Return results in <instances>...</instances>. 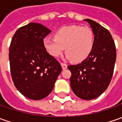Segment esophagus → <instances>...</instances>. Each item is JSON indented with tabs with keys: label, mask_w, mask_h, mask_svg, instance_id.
Returning <instances> with one entry per match:
<instances>
[{
	"label": "esophagus",
	"mask_w": 122,
	"mask_h": 122,
	"mask_svg": "<svg viewBox=\"0 0 122 122\" xmlns=\"http://www.w3.org/2000/svg\"><path fill=\"white\" fill-rule=\"evenodd\" d=\"M61 66H62V68L63 70H65L67 68V64L65 63H63V62H61Z\"/></svg>",
	"instance_id": "1"
}]
</instances>
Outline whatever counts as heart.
Masks as SVG:
<instances>
[{"mask_svg":"<svg viewBox=\"0 0 122 122\" xmlns=\"http://www.w3.org/2000/svg\"><path fill=\"white\" fill-rule=\"evenodd\" d=\"M43 43L46 50L52 56L58 57L65 47L66 58L79 62L91 54L94 36L87 26L72 25L60 28L56 32L55 38L46 37Z\"/></svg>","mask_w":122,"mask_h":122,"instance_id":"heart-1","label":"heart"}]
</instances>
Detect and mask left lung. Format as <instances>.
<instances>
[{"label":"left lung","mask_w":122,"mask_h":122,"mask_svg":"<svg viewBox=\"0 0 122 122\" xmlns=\"http://www.w3.org/2000/svg\"><path fill=\"white\" fill-rule=\"evenodd\" d=\"M92 29L94 44L91 54L76 65H69L71 86L74 94L83 100L94 99L105 91L113 76L116 48L111 33L96 21L86 19Z\"/></svg>","instance_id":"left-lung-1"}]
</instances>
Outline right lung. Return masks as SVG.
<instances>
[{
	"instance_id": "add662e5",
	"label": "right lung",
	"mask_w": 122,
	"mask_h": 122,
	"mask_svg": "<svg viewBox=\"0 0 122 122\" xmlns=\"http://www.w3.org/2000/svg\"><path fill=\"white\" fill-rule=\"evenodd\" d=\"M51 30L39 23L17 29L9 47L12 79L17 90L31 100L49 95L62 71L60 64L46 51L43 39Z\"/></svg>"
}]
</instances>
